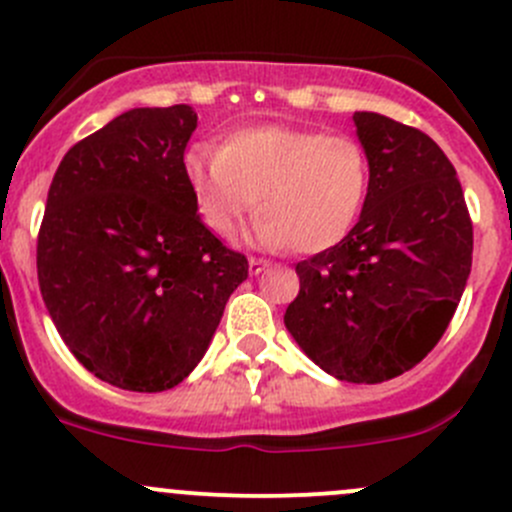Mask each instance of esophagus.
Listing matches in <instances>:
<instances>
[{"label": "esophagus", "mask_w": 512, "mask_h": 512, "mask_svg": "<svg viewBox=\"0 0 512 512\" xmlns=\"http://www.w3.org/2000/svg\"><path fill=\"white\" fill-rule=\"evenodd\" d=\"M265 267H270V260H262V257H250V275H260Z\"/></svg>", "instance_id": "esophagus-1"}]
</instances>
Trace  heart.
I'll return each instance as SVG.
<instances>
[{
	"instance_id": "1",
	"label": "heart",
	"mask_w": 512,
	"mask_h": 512,
	"mask_svg": "<svg viewBox=\"0 0 512 512\" xmlns=\"http://www.w3.org/2000/svg\"><path fill=\"white\" fill-rule=\"evenodd\" d=\"M185 178L218 237L235 240L257 200V242L309 255L337 245L359 220L371 165L354 136L265 123L230 133L220 151H190Z\"/></svg>"
}]
</instances>
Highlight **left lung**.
Returning a JSON list of instances; mask_svg holds the SVG:
<instances>
[{
    "label": "left lung",
    "instance_id": "obj_1",
    "mask_svg": "<svg viewBox=\"0 0 512 512\" xmlns=\"http://www.w3.org/2000/svg\"><path fill=\"white\" fill-rule=\"evenodd\" d=\"M371 183L344 240L297 262L285 324L304 354L352 384L414 369L456 314L473 262V223L446 153L414 126L354 113Z\"/></svg>",
    "mask_w": 512,
    "mask_h": 512
}]
</instances>
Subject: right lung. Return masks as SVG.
I'll return each mask as SVG.
<instances>
[{
  "label": "right lung",
  "instance_id": "1",
  "mask_svg": "<svg viewBox=\"0 0 512 512\" xmlns=\"http://www.w3.org/2000/svg\"><path fill=\"white\" fill-rule=\"evenodd\" d=\"M195 126L185 103L121 113L69 148L46 198L41 297L69 352L123 391L178 386L250 270L195 215Z\"/></svg>",
  "mask_w": 512,
  "mask_h": 512
}]
</instances>
